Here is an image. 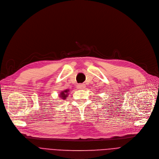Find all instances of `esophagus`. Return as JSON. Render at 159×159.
Wrapping results in <instances>:
<instances>
[{
	"mask_svg": "<svg viewBox=\"0 0 159 159\" xmlns=\"http://www.w3.org/2000/svg\"><path fill=\"white\" fill-rule=\"evenodd\" d=\"M85 87V85L84 84H79L77 85V88L79 89H82Z\"/></svg>",
	"mask_w": 159,
	"mask_h": 159,
	"instance_id": "obj_1",
	"label": "esophagus"
}]
</instances>
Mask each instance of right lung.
<instances>
[{
	"label": "right lung",
	"mask_w": 159,
	"mask_h": 159,
	"mask_svg": "<svg viewBox=\"0 0 159 159\" xmlns=\"http://www.w3.org/2000/svg\"><path fill=\"white\" fill-rule=\"evenodd\" d=\"M68 91H69V89H66V90H65V91H62L60 94V97H61V99H66V98H67V96H68Z\"/></svg>",
	"instance_id": "obj_1"
}]
</instances>
